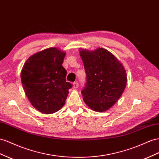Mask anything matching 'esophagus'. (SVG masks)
<instances>
[{
    "label": "esophagus",
    "mask_w": 159,
    "mask_h": 159,
    "mask_svg": "<svg viewBox=\"0 0 159 159\" xmlns=\"http://www.w3.org/2000/svg\"><path fill=\"white\" fill-rule=\"evenodd\" d=\"M78 85H79L78 83L77 82V81H75V82H74V84H73V88H74V89H76V88H78Z\"/></svg>",
    "instance_id": "esophagus-1"
}]
</instances>
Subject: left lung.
<instances>
[{
    "instance_id": "left-lung-1",
    "label": "left lung",
    "mask_w": 159,
    "mask_h": 159,
    "mask_svg": "<svg viewBox=\"0 0 159 159\" xmlns=\"http://www.w3.org/2000/svg\"><path fill=\"white\" fill-rule=\"evenodd\" d=\"M87 82L81 91L84 102L90 109L105 111L120 98L127 83L122 63L104 48L93 51L80 49Z\"/></svg>"
}]
</instances>
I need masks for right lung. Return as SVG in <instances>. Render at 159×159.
<instances>
[{
	"mask_svg": "<svg viewBox=\"0 0 159 159\" xmlns=\"http://www.w3.org/2000/svg\"><path fill=\"white\" fill-rule=\"evenodd\" d=\"M65 56V51L57 48L45 49L30 56L21 70L25 94L43 114H53L65 104L71 87L66 82L67 71L62 66Z\"/></svg>",
	"mask_w": 159,
	"mask_h": 159,
	"instance_id": "obj_1",
	"label": "right lung"
}]
</instances>
